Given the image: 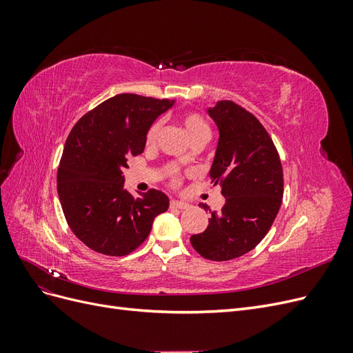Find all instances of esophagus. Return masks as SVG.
Instances as JSON below:
<instances>
[{"label":"esophagus","mask_w":353,"mask_h":353,"mask_svg":"<svg viewBox=\"0 0 353 353\" xmlns=\"http://www.w3.org/2000/svg\"><path fill=\"white\" fill-rule=\"evenodd\" d=\"M170 208L175 209H187L188 205L185 201H179V200H170Z\"/></svg>","instance_id":"esophagus-1"}]
</instances>
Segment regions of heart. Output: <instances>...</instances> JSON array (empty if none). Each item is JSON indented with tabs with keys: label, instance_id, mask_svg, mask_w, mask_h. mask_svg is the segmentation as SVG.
Masks as SVG:
<instances>
[{
	"label": "heart",
	"instance_id": "obj_1",
	"mask_svg": "<svg viewBox=\"0 0 353 353\" xmlns=\"http://www.w3.org/2000/svg\"><path fill=\"white\" fill-rule=\"evenodd\" d=\"M179 123H181V126H183V130L191 143L197 141V140H208L209 138L210 131H209L208 123L205 122V119H203L201 116H199L196 113L183 114L179 117ZM160 126L162 125H160V122L157 121V122L152 123L150 128H148V131L145 134V144L148 147L156 144L159 132H160ZM187 160H188V156L181 157V162H187Z\"/></svg>",
	"mask_w": 353,
	"mask_h": 353
}]
</instances>
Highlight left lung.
Masks as SVG:
<instances>
[{"label":"left lung","instance_id":"1","mask_svg":"<svg viewBox=\"0 0 353 353\" xmlns=\"http://www.w3.org/2000/svg\"><path fill=\"white\" fill-rule=\"evenodd\" d=\"M219 131L209 176L225 205L210 212L208 228L190 237L203 258L230 261L254 249L268 234L283 200V166L262 123L239 104L208 109Z\"/></svg>","mask_w":353,"mask_h":353}]
</instances>
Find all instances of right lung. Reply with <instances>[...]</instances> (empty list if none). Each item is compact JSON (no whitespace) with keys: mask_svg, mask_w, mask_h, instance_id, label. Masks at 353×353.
Masks as SVG:
<instances>
[{"mask_svg":"<svg viewBox=\"0 0 353 353\" xmlns=\"http://www.w3.org/2000/svg\"><path fill=\"white\" fill-rule=\"evenodd\" d=\"M175 104L119 94L88 112L72 128L57 172L63 213L85 245L125 256L148 237L153 221L169 208L159 190L134 197L125 190L128 160L144 152L148 128Z\"/></svg>","mask_w":353,"mask_h":353,"instance_id":"add662e5","label":"right lung"}]
</instances>
